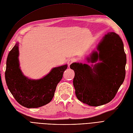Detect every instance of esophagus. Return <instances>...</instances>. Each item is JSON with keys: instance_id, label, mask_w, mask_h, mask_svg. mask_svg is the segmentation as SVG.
Returning <instances> with one entry per match:
<instances>
[{"instance_id": "1", "label": "esophagus", "mask_w": 133, "mask_h": 133, "mask_svg": "<svg viewBox=\"0 0 133 133\" xmlns=\"http://www.w3.org/2000/svg\"><path fill=\"white\" fill-rule=\"evenodd\" d=\"M75 62V59H74V58H71V59H69L68 61V66H69L71 64H72V63Z\"/></svg>"}]
</instances>
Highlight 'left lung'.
Returning a JSON list of instances; mask_svg holds the SVG:
<instances>
[{
  "instance_id": "left-lung-1",
  "label": "left lung",
  "mask_w": 133,
  "mask_h": 133,
  "mask_svg": "<svg viewBox=\"0 0 133 133\" xmlns=\"http://www.w3.org/2000/svg\"><path fill=\"white\" fill-rule=\"evenodd\" d=\"M97 51L87 58V64L73 63V84L77 99L84 104L98 107L111 102L123 83L127 62L123 43L119 36L109 32L98 44Z\"/></svg>"
}]
</instances>
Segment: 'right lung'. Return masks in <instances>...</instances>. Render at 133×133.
Masks as SVG:
<instances>
[{
  "mask_svg": "<svg viewBox=\"0 0 133 133\" xmlns=\"http://www.w3.org/2000/svg\"><path fill=\"white\" fill-rule=\"evenodd\" d=\"M18 43L10 51L6 61L5 79L16 100L27 108H37L52 100L58 83L68 67L67 64L53 68L43 78L31 79L25 77L19 68Z\"/></svg>",
  "mask_w": 133,
  "mask_h": 133,
  "instance_id": "1",
  "label": "right lung"
}]
</instances>
